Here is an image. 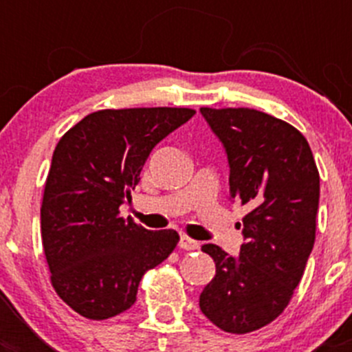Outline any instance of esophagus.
I'll use <instances>...</instances> for the list:
<instances>
[{
    "label": "esophagus",
    "mask_w": 352,
    "mask_h": 352,
    "mask_svg": "<svg viewBox=\"0 0 352 352\" xmlns=\"http://www.w3.org/2000/svg\"><path fill=\"white\" fill-rule=\"evenodd\" d=\"M179 247L184 248V250H197L199 242H196V240H192L190 236H187V235H180Z\"/></svg>",
    "instance_id": "1"
}]
</instances>
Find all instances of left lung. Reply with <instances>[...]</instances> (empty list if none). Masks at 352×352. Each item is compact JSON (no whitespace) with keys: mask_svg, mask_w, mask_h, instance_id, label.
Returning a JSON list of instances; mask_svg holds the SVG:
<instances>
[{"mask_svg":"<svg viewBox=\"0 0 352 352\" xmlns=\"http://www.w3.org/2000/svg\"><path fill=\"white\" fill-rule=\"evenodd\" d=\"M201 113L225 146L230 199L247 206L240 255L202 245L216 276L199 296L201 311L221 330L248 333L279 317L303 278L317 230L320 175L303 134L255 109Z\"/></svg>","mask_w":352,"mask_h":352,"instance_id":"left-lung-1","label":"left lung"}]
</instances>
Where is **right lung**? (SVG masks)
<instances>
[{"label": "right lung", "instance_id": "obj_1", "mask_svg": "<svg viewBox=\"0 0 352 352\" xmlns=\"http://www.w3.org/2000/svg\"><path fill=\"white\" fill-rule=\"evenodd\" d=\"M192 109H105L59 140L41 206L51 285L81 317L105 320L131 308L144 272L179 243L173 230L143 228L120 216L151 150Z\"/></svg>", "mask_w": 352, "mask_h": 352}]
</instances>
